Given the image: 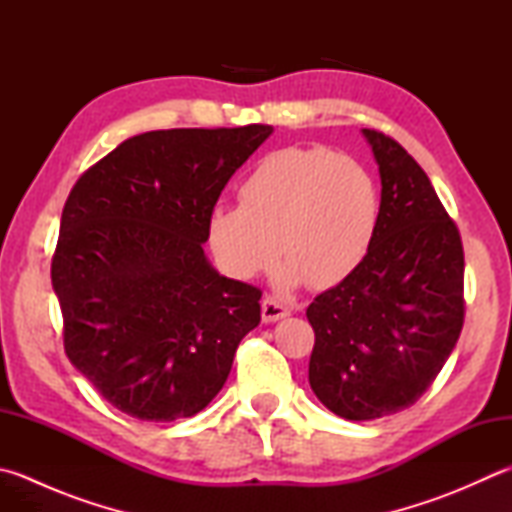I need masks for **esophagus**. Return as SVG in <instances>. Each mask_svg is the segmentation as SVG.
Returning a JSON list of instances; mask_svg holds the SVG:
<instances>
[{"mask_svg": "<svg viewBox=\"0 0 512 512\" xmlns=\"http://www.w3.org/2000/svg\"><path fill=\"white\" fill-rule=\"evenodd\" d=\"M260 310H263L265 323H274V321H278V318H285V316H289V312H292L283 301H278L276 296H265Z\"/></svg>", "mask_w": 512, "mask_h": 512, "instance_id": "obj_1", "label": "esophagus"}]
</instances>
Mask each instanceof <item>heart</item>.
Segmentation results:
<instances>
[{
	"mask_svg": "<svg viewBox=\"0 0 512 512\" xmlns=\"http://www.w3.org/2000/svg\"><path fill=\"white\" fill-rule=\"evenodd\" d=\"M381 194L361 162L325 147L269 153L238 189V207L211 209L209 247L223 272L254 278L278 247L287 285H339L370 254Z\"/></svg>",
	"mask_w": 512,
	"mask_h": 512,
	"instance_id": "heart-1",
	"label": "heart"
}]
</instances>
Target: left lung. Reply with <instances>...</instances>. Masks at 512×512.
<instances>
[{"label": "left lung", "instance_id": "1", "mask_svg": "<svg viewBox=\"0 0 512 512\" xmlns=\"http://www.w3.org/2000/svg\"><path fill=\"white\" fill-rule=\"evenodd\" d=\"M381 173V220L370 254L307 307L310 385L350 421L410 408L437 379L466 316L464 245L417 160L363 129Z\"/></svg>", "mask_w": 512, "mask_h": 512}]
</instances>
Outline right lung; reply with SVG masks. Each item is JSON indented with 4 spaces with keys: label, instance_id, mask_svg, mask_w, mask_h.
Listing matches in <instances>:
<instances>
[{
    "label": "right lung",
    "instance_id": "right-lung-1",
    "mask_svg": "<svg viewBox=\"0 0 512 512\" xmlns=\"http://www.w3.org/2000/svg\"><path fill=\"white\" fill-rule=\"evenodd\" d=\"M269 133V124L140 133L66 198L51 263L64 350L129 417L200 412L260 323L263 292L220 276L202 243L220 191Z\"/></svg>",
    "mask_w": 512,
    "mask_h": 512
}]
</instances>
